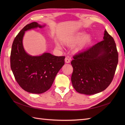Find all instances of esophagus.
<instances>
[{
    "mask_svg": "<svg viewBox=\"0 0 125 125\" xmlns=\"http://www.w3.org/2000/svg\"><path fill=\"white\" fill-rule=\"evenodd\" d=\"M70 60H71V58H69L68 57H66L65 58V62L66 63H69L70 62Z\"/></svg>",
    "mask_w": 125,
    "mask_h": 125,
    "instance_id": "esophagus-1",
    "label": "esophagus"
}]
</instances>
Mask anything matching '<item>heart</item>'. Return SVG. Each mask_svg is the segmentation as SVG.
<instances>
[{"label": "heart", "instance_id": "1", "mask_svg": "<svg viewBox=\"0 0 125 125\" xmlns=\"http://www.w3.org/2000/svg\"><path fill=\"white\" fill-rule=\"evenodd\" d=\"M82 35L83 34L82 33L78 34L75 35L73 37H71V39L67 40L65 42V43L66 44L68 45H73L77 43L79 41H80L81 39L82 38ZM90 39H91V37L89 35H86L84 36L83 37L82 39V40H81V41L80 42V43H79V44L78 45V46L77 47V48H76V49H75V51H79V50L81 49L87 43L89 42L90 40ZM57 46L58 47H60L59 45H58Z\"/></svg>", "mask_w": 125, "mask_h": 125}]
</instances>
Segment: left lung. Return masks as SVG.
Returning <instances> with one entry per match:
<instances>
[{"instance_id": "8db88e82", "label": "left lung", "mask_w": 125, "mask_h": 125, "mask_svg": "<svg viewBox=\"0 0 125 125\" xmlns=\"http://www.w3.org/2000/svg\"><path fill=\"white\" fill-rule=\"evenodd\" d=\"M104 35V40L73 57L71 82L79 93L92 95L103 91L114 77L118 52L112 36L106 30Z\"/></svg>"}]
</instances>
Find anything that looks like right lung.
<instances>
[{
	"label": "right lung",
	"instance_id": "right-lung-1",
	"mask_svg": "<svg viewBox=\"0 0 125 125\" xmlns=\"http://www.w3.org/2000/svg\"><path fill=\"white\" fill-rule=\"evenodd\" d=\"M42 28L36 22L25 25L14 38L10 55L11 69L15 79L25 91L35 94L46 92L52 86L56 74L65 64V56L44 53L31 56L25 52L22 39L25 31Z\"/></svg>",
	"mask_w": 125,
	"mask_h": 125
}]
</instances>
